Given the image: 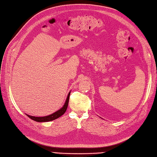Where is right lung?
I'll list each match as a JSON object with an SVG mask.
<instances>
[{
	"instance_id": "add662e5",
	"label": "right lung",
	"mask_w": 157,
	"mask_h": 157,
	"mask_svg": "<svg viewBox=\"0 0 157 157\" xmlns=\"http://www.w3.org/2000/svg\"><path fill=\"white\" fill-rule=\"evenodd\" d=\"M70 94V92H69L68 97H67V98H66V100L65 101L64 105H63V107L61 108V109L56 111V113H54L50 115H48V116L42 117H33V116H30V115H28V114H26V115L28 117L30 118L31 119L36 121V122H48V121H52L55 120V119H57V118L60 117L61 116H62V115L66 113L67 108H68V105Z\"/></svg>"
}]
</instances>
